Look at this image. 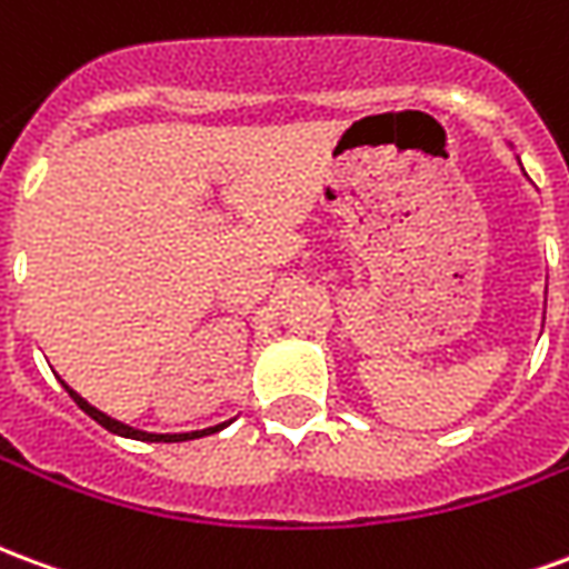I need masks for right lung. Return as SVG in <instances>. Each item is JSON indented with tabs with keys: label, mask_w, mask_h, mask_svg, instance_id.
<instances>
[{
	"label": "right lung",
	"mask_w": 569,
	"mask_h": 569,
	"mask_svg": "<svg viewBox=\"0 0 569 569\" xmlns=\"http://www.w3.org/2000/svg\"><path fill=\"white\" fill-rule=\"evenodd\" d=\"M67 387V383H63ZM69 390V387H67ZM69 396L76 399V406L88 415V418H93L100 427H106L109 432H118V436H124V439H140V441H188V439H200V436H210V432H219V429L224 427V423H219V427H210V429H198V432H179V436H154V432H140V429H133V427H124V423H118V420L112 418H106L103 411H97L93 406H88L84 399H81L79 393H72L69 390Z\"/></svg>",
	"instance_id": "add662e5"
}]
</instances>
